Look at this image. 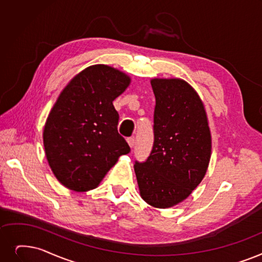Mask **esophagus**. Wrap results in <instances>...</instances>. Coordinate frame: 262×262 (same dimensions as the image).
<instances>
[{
	"mask_svg": "<svg viewBox=\"0 0 262 262\" xmlns=\"http://www.w3.org/2000/svg\"><path fill=\"white\" fill-rule=\"evenodd\" d=\"M127 143L130 147H134L135 146V138L134 137H130V138H127Z\"/></svg>",
	"mask_w": 262,
	"mask_h": 262,
	"instance_id": "1",
	"label": "esophagus"
}]
</instances>
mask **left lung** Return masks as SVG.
I'll list each match as a JSON object with an SVG mask.
<instances>
[{"instance_id":"left-lung-1","label":"left lung","mask_w":262,"mask_h":262,"mask_svg":"<svg viewBox=\"0 0 262 262\" xmlns=\"http://www.w3.org/2000/svg\"><path fill=\"white\" fill-rule=\"evenodd\" d=\"M154 144L134 169L141 198L157 209L185 200L209 167L212 138L206 108L196 90L180 78H153Z\"/></svg>"}]
</instances>
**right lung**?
I'll return each instance as SVG.
<instances>
[{
    "mask_svg": "<svg viewBox=\"0 0 262 262\" xmlns=\"http://www.w3.org/2000/svg\"><path fill=\"white\" fill-rule=\"evenodd\" d=\"M128 75L105 64L86 67L62 90L42 132L54 177L74 191L96 188L130 149L118 133L112 101L130 84Z\"/></svg>",
    "mask_w": 262,
    "mask_h": 262,
    "instance_id": "add662e5",
    "label": "right lung"
}]
</instances>
